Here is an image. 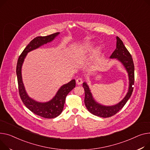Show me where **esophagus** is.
<instances>
[{
  "label": "esophagus",
  "instance_id": "34e87169",
  "mask_svg": "<svg viewBox=\"0 0 150 150\" xmlns=\"http://www.w3.org/2000/svg\"><path fill=\"white\" fill-rule=\"evenodd\" d=\"M83 79H82V78H77V79H76V84H78V85L81 84L83 83Z\"/></svg>",
  "mask_w": 150,
  "mask_h": 150
}]
</instances>
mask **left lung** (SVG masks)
<instances>
[{"label":"left lung","mask_w":150,"mask_h":150,"mask_svg":"<svg viewBox=\"0 0 150 150\" xmlns=\"http://www.w3.org/2000/svg\"><path fill=\"white\" fill-rule=\"evenodd\" d=\"M116 48L110 56L111 58H117L125 67L128 74L129 88L125 98L117 104L113 106H104L96 103L91 91L86 83H83L85 98L84 103L88 110L92 114L102 117H109L116 114L125 105L133 91L134 83V66L132 57L124 46L122 41L117 37Z\"/></svg>","instance_id":"obj_1"}]
</instances>
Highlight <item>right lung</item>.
I'll use <instances>...</instances> for the list:
<instances>
[{
	"label": "right lung",
	"instance_id": "right-lung-1",
	"mask_svg": "<svg viewBox=\"0 0 150 150\" xmlns=\"http://www.w3.org/2000/svg\"><path fill=\"white\" fill-rule=\"evenodd\" d=\"M58 34L59 33H56L47 36H39L34 38L19 56L16 67L18 92L22 102L32 112L45 118H54L61 114L63 110L66 96L75 87V80L73 79L67 84L62 86L52 100L45 103H38L30 98L27 95L22 81L21 69L24 59L28 52L51 42Z\"/></svg>",
	"mask_w": 150,
	"mask_h": 150
}]
</instances>
